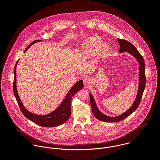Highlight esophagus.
<instances>
[{"mask_svg":"<svg viewBox=\"0 0 160 160\" xmlns=\"http://www.w3.org/2000/svg\"><path fill=\"white\" fill-rule=\"evenodd\" d=\"M83 80H84V86H88V85H89V84H90L89 79L88 78H86Z\"/></svg>","mask_w":160,"mask_h":160,"instance_id":"esophagus-1","label":"esophagus"}]
</instances>
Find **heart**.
I'll list each match as a JSON object with an SVG mask.
<instances>
[{"mask_svg": "<svg viewBox=\"0 0 160 160\" xmlns=\"http://www.w3.org/2000/svg\"><path fill=\"white\" fill-rule=\"evenodd\" d=\"M102 39L94 36L88 39L82 46V53L86 57H92L96 55L99 51L102 55H107L110 50L108 44H102Z\"/></svg>", "mask_w": 160, "mask_h": 160, "instance_id": "heart-1", "label": "heart"}]
</instances>
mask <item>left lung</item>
Returning a JSON list of instances; mask_svg holds the SVG:
<instances>
[{"label":"left lung","mask_w":160,"mask_h":160,"mask_svg":"<svg viewBox=\"0 0 160 160\" xmlns=\"http://www.w3.org/2000/svg\"><path fill=\"white\" fill-rule=\"evenodd\" d=\"M117 41H118L120 48H119V53L128 52V53L132 55L138 62L139 65V82H138V92L137 93V96L136 98V100L133 103V105L131 106V107L126 111L125 113H122L119 116H116V117H110L108 116L105 114L102 113L97 108V106L96 105V103L94 100V98L92 96L91 93H89L90 96V102L91 105L92 110L93 114L94 116L102 121L104 122H114L120 121L128 116H129L132 112H134L139 105L141 98L143 95V93L145 89V83H146V78H145V62L143 58V57L141 55V54L138 52L137 48L133 46L131 43L129 42L121 39H117Z\"/></svg>","instance_id":"obj_1"}]
</instances>
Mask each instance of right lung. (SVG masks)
Here are the masks:
<instances>
[{"label":"right lung","instance_id":"right-lung-1","mask_svg":"<svg viewBox=\"0 0 160 160\" xmlns=\"http://www.w3.org/2000/svg\"><path fill=\"white\" fill-rule=\"evenodd\" d=\"M42 41L41 40H36L31 42L29 46L26 47L24 52L28 49L30 46H32L34 43L37 42ZM18 61L15 64V68H14V80L13 84V90L14 95L16 98L17 103L20 107V108L22 112L23 115L26 117L28 119L31 120V121L34 122L36 124L42 126V127H55L59 125H61L65 122L71 116V98L73 95H74L77 92L81 90L83 87V81L80 80L78 81L70 89L67 95H66L65 99L63 100L62 103L60 106L53 112L50 113V114L47 115H37V114L32 113L27 110L25 107L23 106V103L19 97L17 89V78H16V69Z\"/></svg>","mask_w":160,"mask_h":160}]
</instances>
